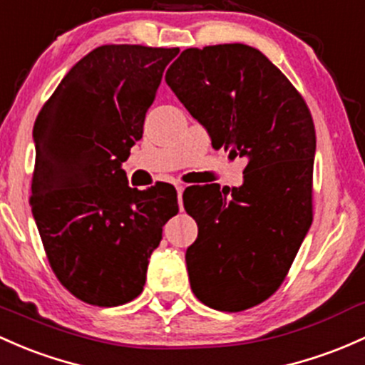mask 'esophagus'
Here are the masks:
<instances>
[{
  "label": "esophagus",
  "mask_w": 365,
  "mask_h": 365,
  "mask_svg": "<svg viewBox=\"0 0 365 365\" xmlns=\"http://www.w3.org/2000/svg\"><path fill=\"white\" fill-rule=\"evenodd\" d=\"M184 184H175V190H178V200H179V209L182 210V193H184Z\"/></svg>",
  "instance_id": "1"
}]
</instances>
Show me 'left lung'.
I'll return each mask as SVG.
<instances>
[{
    "label": "left lung",
    "instance_id": "obj_1",
    "mask_svg": "<svg viewBox=\"0 0 365 365\" xmlns=\"http://www.w3.org/2000/svg\"><path fill=\"white\" fill-rule=\"evenodd\" d=\"M165 81L215 150L249 162L240 187L186 190L198 225L186 250L191 291L219 312L268 299L284 282L313 221L315 125L301 93L257 48H187Z\"/></svg>",
    "mask_w": 365,
    "mask_h": 365
}]
</instances>
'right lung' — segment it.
I'll return each instance as SVG.
<instances>
[{
	"label": "right lung",
	"instance_id": "obj_1",
	"mask_svg": "<svg viewBox=\"0 0 365 365\" xmlns=\"http://www.w3.org/2000/svg\"><path fill=\"white\" fill-rule=\"evenodd\" d=\"M178 53L99 46L73 66L34 121V221L58 282L88 304L118 307L143 292L163 225L179 212L174 186L139 191L121 168Z\"/></svg>",
	"mask_w": 365,
	"mask_h": 365
}]
</instances>
